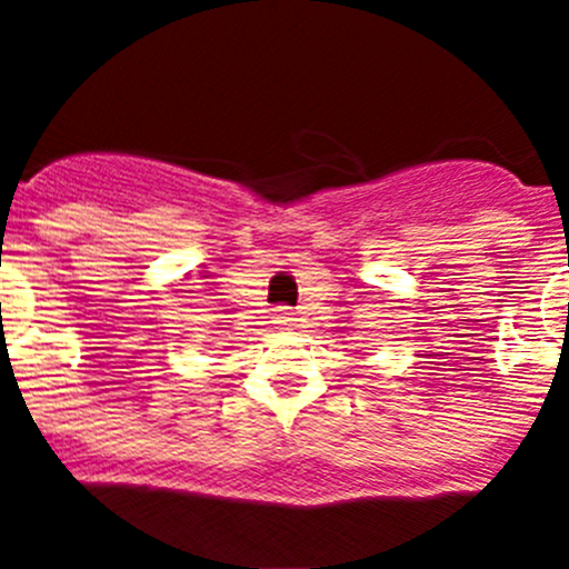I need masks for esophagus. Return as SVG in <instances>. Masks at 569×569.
<instances>
[{
	"label": "esophagus",
	"instance_id": "esophagus-1",
	"mask_svg": "<svg viewBox=\"0 0 569 569\" xmlns=\"http://www.w3.org/2000/svg\"><path fill=\"white\" fill-rule=\"evenodd\" d=\"M274 326H278V328H291V326H297V317L291 315L289 309H280L278 315H274Z\"/></svg>",
	"mask_w": 569,
	"mask_h": 569
}]
</instances>
